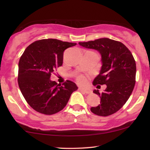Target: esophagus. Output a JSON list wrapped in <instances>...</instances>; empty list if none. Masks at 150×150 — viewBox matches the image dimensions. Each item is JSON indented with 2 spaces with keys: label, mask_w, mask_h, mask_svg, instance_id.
<instances>
[{
  "label": "esophagus",
  "mask_w": 150,
  "mask_h": 150,
  "mask_svg": "<svg viewBox=\"0 0 150 150\" xmlns=\"http://www.w3.org/2000/svg\"><path fill=\"white\" fill-rule=\"evenodd\" d=\"M79 90L81 91H83V92L85 93L86 94H90V93H92V91H91L90 88H81V87H80Z\"/></svg>",
  "instance_id": "obj_1"
}]
</instances>
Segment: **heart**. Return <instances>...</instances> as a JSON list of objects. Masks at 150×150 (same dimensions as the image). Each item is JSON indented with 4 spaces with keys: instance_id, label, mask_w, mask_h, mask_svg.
Returning a JSON list of instances; mask_svg holds the SVG:
<instances>
[{
    "instance_id": "heart-1",
    "label": "heart",
    "mask_w": 150,
    "mask_h": 150,
    "mask_svg": "<svg viewBox=\"0 0 150 150\" xmlns=\"http://www.w3.org/2000/svg\"><path fill=\"white\" fill-rule=\"evenodd\" d=\"M77 80L80 84H85V83H86V82H87V79H86V78L83 75L78 76L77 77Z\"/></svg>"
}]
</instances>
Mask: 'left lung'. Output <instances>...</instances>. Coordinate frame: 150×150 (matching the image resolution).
I'll use <instances>...</instances> for the list:
<instances>
[{
	"mask_svg": "<svg viewBox=\"0 0 150 150\" xmlns=\"http://www.w3.org/2000/svg\"><path fill=\"white\" fill-rule=\"evenodd\" d=\"M81 46L98 51L101 55L99 74L93 84L106 85L102 93L94 90L100 98V105L91 108L93 113L101 116L112 115L120 110L130 97L136 83V65L132 54L125 45L109 38L79 42Z\"/></svg>",
	"mask_w": 150,
	"mask_h": 150,
	"instance_id": "left-lung-1",
	"label": "left lung"
}]
</instances>
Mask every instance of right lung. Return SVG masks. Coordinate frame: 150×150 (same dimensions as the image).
Instances as JSON below:
<instances>
[{"instance_id":"1","label":"right lung","mask_w":150,"mask_h":150,"mask_svg":"<svg viewBox=\"0 0 150 150\" xmlns=\"http://www.w3.org/2000/svg\"><path fill=\"white\" fill-rule=\"evenodd\" d=\"M76 43L44 39L30 44L20 57L18 83L28 105L35 111L51 115L67 105L77 86L66 81L62 86L50 79L51 74L62 65L63 52Z\"/></svg>"}]
</instances>
